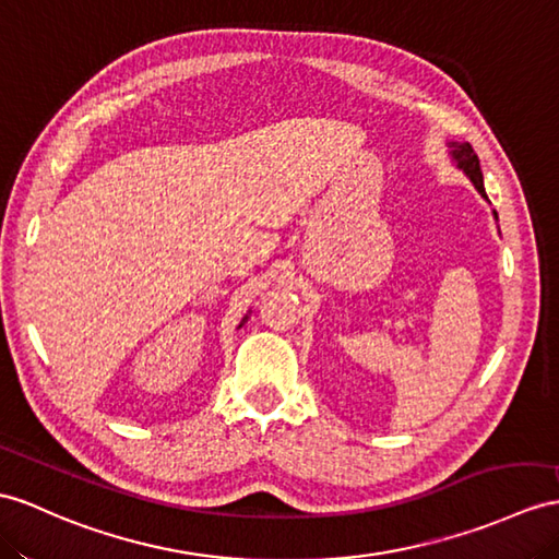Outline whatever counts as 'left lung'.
I'll return each instance as SVG.
<instances>
[{
  "label": "left lung",
  "instance_id": "8db88e82",
  "mask_svg": "<svg viewBox=\"0 0 559 559\" xmlns=\"http://www.w3.org/2000/svg\"><path fill=\"white\" fill-rule=\"evenodd\" d=\"M451 146H453V158L457 160V166L467 173V177L469 180L474 182V187L479 189V194L484 197V199H488L486 197V189H484V175H481V166H479V156L474 154V148H472V144H460V142H451Z\"/></svg>",
  "mask_w": 559,
  "mask_h": 559
}]
</instances>
